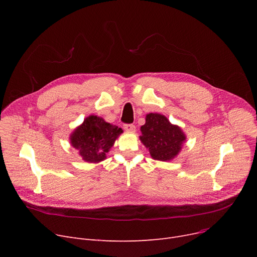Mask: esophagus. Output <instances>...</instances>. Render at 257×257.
Wrapping results in <instances>:
<instances>
[{
  "mask_svg": "<svg viewBox=\"0 0 257 257\" xmlns=\"http://www.w3.org/2000/svg\"><path fill=\"white\" fill-rule=\"evenodd\" d=\"M124 129L127 132H134V131H136V126L132 125V124H126V125H124Z\"/></svg>",
  "mask_w": 257,
  "mask_h": 257,
  "instance_id": "obj_1",
  "label": "esophagus"
}]
</instances>
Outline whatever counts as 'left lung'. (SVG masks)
Segmentation results:
<instances>
[{"mask_svg":"<svg viewBox=\"0 0 257 257\" xmlns=\"http://www.w3.org/2000/svg\"><path fill=\"white\" fill-rule=\"evenodd\" d=\"M142 144L158 161H171L178 156L186 142V136L178 125H174L160 113H148L141 127Z\"/></svg>","mask_w":257,"mask_h":257,"instance_id":"1","label":"left lung"}]
</instances>
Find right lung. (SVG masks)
Returning a JSON list of instances; mask_svg holds the SVG:
<instances>
[{
  "mask_svg": "<svg viewBox=\"0 0 257 257\" xmlns=\"http://www.w3.org/2000/svg\"><path fill=\"white\" fill-rule=\"evenodd\" d=\"M121 133V128L91 114L70 134V144L78 150L82 160L88 164H99L107 158L106 154Z\"/></svg>",
  "mask_w": 257,
  "mask_h": 257,
  "instance_id": "add662e5",
  "label": "right lung"
}]
</instances>
